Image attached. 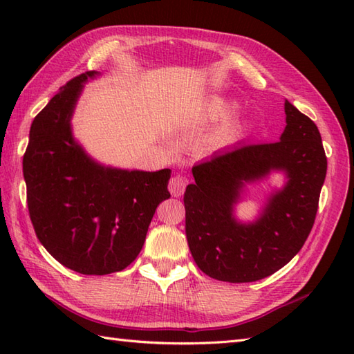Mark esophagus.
<instances>
[{"label": "esophagus", "mask_w": 354, "mask_h": 354, "mask_svg": "<svg viewBox=\"0 0 354 354\" xmlns=\"http://www.w3.org/2000/svg\"><path fill=\"white\" fill-rule=\"evenodd\" d=\"M185 185H187V181L183 176H173L169 181V190L173 196L179 198L184 193Z\"/></svg>", "instance_id": "esophagus-1"}]
</instances>
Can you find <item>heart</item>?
I'll use <instances>...</instances> for the list:
<instances>
[{
	"mask_svg": "<svg viewBox=\"0 0 354 354\" xmlns=\"http://www.w3.org/2000/svg\"><path fill=\"white\" fill-rule=\"evenodd\" d=\"M234 104L228 102L223 97L214 95L205 103V115L212 120H219L228 114L230 111H232ZM246 129V122L242 117H232L227 122H223L222 126H219L212 138H209V145L213 147H222L227 146L230 142H234L240 135H242Z\"/></svg>",
	"mask_w": 354,
	"mask_h": 354,
	"instance_id": "heart-1",
	"label": "heart"
}]
</instances>
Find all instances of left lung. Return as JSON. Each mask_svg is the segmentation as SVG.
Instances as JSON below:
<instances>
[{
	"instance_id": "1",
	"label": "left lung",
	"mask_w": 354,
	"mask_h": 354,
	"mask_svg": "<svg viewBox=\"0 0 354 354\" xmlns=\"http://www.w3.org/2000/svg\"><path fill=\"white\" fill-rule=\"evenodd\" d=\"M280 141L216 152L192 169L194 184L184 193L185 234L198 268L228 283L272 275L295 257L309 237L327 173L321 133L312 120L286 100ZM288 183L271 195L259 219L242 224L234 205L245 183L270 171Z\"/></svg>"
}]
</instances>
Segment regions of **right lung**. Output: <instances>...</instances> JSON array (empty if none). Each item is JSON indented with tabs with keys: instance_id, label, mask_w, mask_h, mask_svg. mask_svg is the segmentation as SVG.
<instances>
[{
	"instance_id": "1",
	"label": "right lung",
	"mask_w": 354,
	"mask_h": 354,
	"mask_svg": "<svg viewBox=\"0 0 354 354\" xmlns=\"http://www.w3.org/2000/svg\"><path fill=\"white\" fill-rule=\"evenodd\" d=\"M86 71L62 86L33 120L22 160L30 219L39 242L61 265L106 275L137 259L156 207L170 198V169L104 167L71 132Z\"/></svg>"
}]
</instances>
